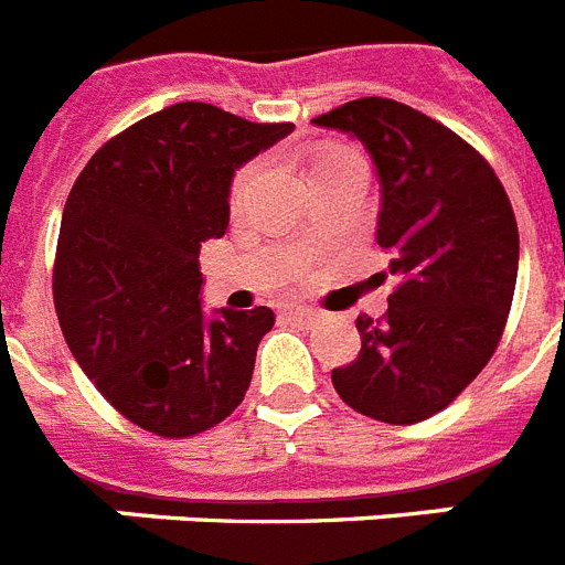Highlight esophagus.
I'll use <instances>...</instances> for the list:
<instances>
[{
    "label": "esophagus",
    "instance_id": "34e87169",
    "mask_svg": "<svg viewBox=\"0 0 565 565\" xmlns=\"http://www.w3.org/2000/svg\"><path fill=\"white\" fill-rule=\"evenodd\" d=\"M282 320H288V322H317L320 320V315H317L315 308H286V311H282Z\"/></svg>",
    "mask_w": 565,
    "mask_h": 565
}]
</instances>
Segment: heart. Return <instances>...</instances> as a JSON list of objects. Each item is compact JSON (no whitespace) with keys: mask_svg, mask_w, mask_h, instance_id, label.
Listing matches in <instances>:
<instances>
[{"mask_svg":"<svg viewBox=\"0 0 565 565\" xmlns=\"http://www.w3.org/2000/svg\"><path fill=\"white\" fill-rule=\"evenodd\" d=\"M322 159H326V157H322ZM317 162H320V159H317ZM245 182H248V173H239V177H236V182H234V200H239V196H243Z\"/></svg>","mask_w":565,"mask_h":565,"instance_id":"1","label":"heart"}]
</instances>
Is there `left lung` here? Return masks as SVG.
Returning <instances> with one entry per match:
<instances>
[{
	"mask_svg": "<svg viewBox=\"0 0 565 565\" xmlns=\"http://www.w3.org/2000/svg\"><path fill=\"white\" fill-rule=\"evenodd\" d=\"M365 145L380 180L377 245L397 288L380 320L356 317L360 354L331 371L345 406L412 426L486 369L518 282L520 236L494 168L451 128L383 96L315 119Z\"/></svg>",
	"mask_w": 565,
	"mask_h": 565,
	"instance_id": "8db88e82",
	"label": "left lung"
}]
</instances>
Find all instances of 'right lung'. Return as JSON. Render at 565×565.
<instances>
[{
	"instance_id": "1",
	"label": "right lung",
	"mask_w": 565,
	"mask_h": 565,
	"mask_svg": "<svg viewBox=\"0 0 565 565\" xmlns=\"http://www.w3.org/2000/svg\"><path fill=\"white\" fill-rule=\"evenodd\" d=\"M294 131L205 103H177L99 148L62 211L53 302L96 392L159 437L223 423L250 385L265 306H200V248L228 228L239 166Z\"/></svg>"
}]
</instances>
